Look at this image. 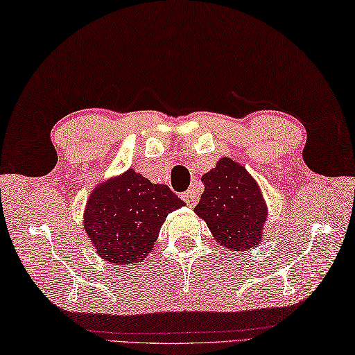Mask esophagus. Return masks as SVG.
I'll list each match as a JSON object with an SVG mask.
<instances>
[{"instance_id": "1", "label": "esophagus", "mask_w": 355, "mask_h": 355, "mask_svg": "<svg viewBox=\"0 0 355 355\" xmlns=\"http://www.w3.org/2000/svg\"><path fill=\"white\" fill-rule=\"evenodd\" d=\"M182 199H184V202H185V204H187L188 207L193 208V207H196L198 200H199V196H198V193L194 191V190H187V191L182 194Z\"/></svg>"}]
</instances>
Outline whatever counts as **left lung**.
Instances as JSON below:
<instances>
[{
    "instance_id": "8db88e82",
    "label": "left lung",
    "mask_w": 355,
    "mask_h": 355,
    "mask_svg": "<svg viewBox=\"0 0 355 355\" xmlns=\"http://www.w3.org/2000/svg\"><path fill=\"white\" fill-rule=\"evenodd\" d=\"M205 190L194 208L220 247L233 252L256 248L268 218L262 190L242 164L220 157L202 176Z\"/></svg>"
}]
</instances>
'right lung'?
Wrapping results in <instances>:
<instances>
[{"label": "right lung", "instance_id": "obj_1", "mask_svg": "<svg viewBox=\"0 0 355 355\" xmlns=\"http://www.w3.org/2000/svg\"><path fill=\"white\" fill-rule=\"evenodd\" d=\"M184 205L167 185L128 168L93 188L83 227L99 257L130 266L150 254L168 213Z\"/></svg>", "mask_w": 355, "mask_h": 355}]
</instances>
